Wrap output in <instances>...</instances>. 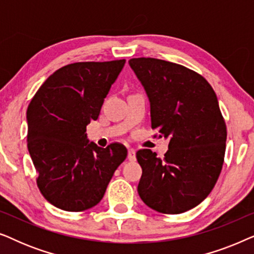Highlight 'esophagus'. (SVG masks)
Returning a JSON list of instances; mask_svg holds the SVG:
<instances>
[{"label":"esophagus","instance_id":"obj_1","mask_svg":"<svg viewBox=\"0 0 254 254\" xmlns=\"http://www.w3.org/2000/svg\"><path fill=\"white\" fill-rule=\"evenodd\" d=\"M128 159H129L130 162L136 159V151H135L134 149H128Z\"/></svg>","mask_w":254,"mask_h":254}]
</instances>
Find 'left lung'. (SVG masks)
<instances>
[{
  "mask_svg": "<svg viewBox=\"0 0 254 254\" xmlns=\"http://www.w3.org/2000/svg\"><path fill=\"white\" fill-rule=\"evenodd\" d=\"M129 65L150 103L151 128L169 138L164 159L150 149L136 152L138 195L151 209L182 214L208 196L224 161L227 128L209 83L193 70L152 58Z\"/></svg>",
  "mask_w": 254,
  "mask_h": 254,
  "instance_id": "1",
  "label": "left lung"
}]
</instances>
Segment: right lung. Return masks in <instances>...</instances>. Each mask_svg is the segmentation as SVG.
<instances>
[{"instance_id":"right-lung-1","label":"right lung","mask_w":254,"mask_h":254,"mask_svg":"<svg viewBox=\"0 0 254 254\" xmlns=\"http://www.w3.org/2000/svg\"><path fill=\"white\" fill-rule=\"evenodd\" d=\"M126 60L76 62L53 72L26 112L27 149L37 185L48 202L83 211L103 199L113 173L127 157L123 144L100 148L86 136Z\"/></svg>"}]
</instances>
